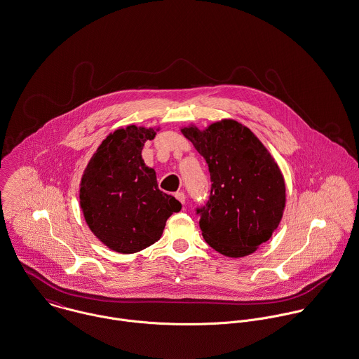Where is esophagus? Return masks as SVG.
Listing matches in <instances>:
<instances>
[{
    "label": "esophagus",
    "instance_id": "obj_1",
    "mask_svg": "<svg viewBox=\"0 0 359 359\" xmlns=\"http://www.w3.org/2000/svg\"><path fill=\"white\" fill-rule=\"evenodd\" d=\"M175 197H176V199H177L180 203H183V205H184V202H186V196H184V193L177 191V193L175 194Z\"/></svg>",
    "mask_w": 359,
    "mask_h": 359
}]
</instances>
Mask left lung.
<instances>
[{"label": "left lung", "instance_id": "obj_1", "mask_svg": "<svg viewBox=\"0 0 359 359\" xmlns=\"http://www.w3.org/2000/svg\"><path fill=\"white\" fill-rule=\"evenodd\" d=\"M208 163L210 194L196 208L206 243L229 257L253 253L271 238L285 208V182L277 162L237 121L205 130L182 129Z\"/></svg>", "mask_w": 359, "mask_h": 359}]
</instances>
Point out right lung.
Returning a JSON list of instances; mask_svg holds the SVG:
<instances>
[{"mask_svg": "<svg viewBox=\"0 0 359 359\" xmlns=\"http://www.w3.org/2000/svg\"><path fill=\"white\" fill-rule=\"evenodd\" d=\"M156 130L129 125L110 133L81 179L80 203L90 231L118 253H135L157 242L182 203L161 191L156 170L142 158Z\"/></svg>", "mask_w": 359, "mask_h": 359, "instance_id": "1", "label": "right lung"}]
</instances>
